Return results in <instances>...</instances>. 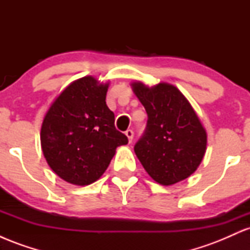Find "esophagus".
Masks as SVG:
<instances>
[{
    "instance_id": "esophagus-1",
    "label": "esophagus",
    "mask_w": 250,
    "mask_h": 250,
    "mask_svg": "<svg viewBox=\"0 0 250 250\" xmlns=\"http://www.w3.org/2000/svg\"><path fill=\"white\" fill-rule=\"evenodd\" d=\"M125 135H127L128 137V141L131 142L133 141V137H134V131L131 130V129H128V130H125Z\"/></svg>"
}]
</instances>
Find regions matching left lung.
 Listing matches in <instances>:
<instances>
[{
    "mask_svg": "<svg viewBox=\"0 0 250 250\" xmlns=\"http://www.w3.org/2000/svg\"><path fill=\"white\" fill-rule=\"evenodd\" d=\"M134 93L147 111L145 133L134 150L156 182L170 186L187 179L202 161L207 134L182 93L160 83L153 88L133 83Z\"/></svg>",
    "mask_w": 250,
    "mask_h": 250,
    "instance_id": "left-lung-1",
    "label": "left lung"
}]
</instances>
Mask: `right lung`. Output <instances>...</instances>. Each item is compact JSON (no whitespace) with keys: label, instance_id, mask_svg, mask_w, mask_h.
<instances>
[{"label":"right lung","instance_id":"right-lung-1","mask_svg":"<svg viewBox=\"0 0 250 250\" xmlns=\"http://www.w3.org/2000/svg\"><path fill=\"white\" fill-rule=\"evenodd\" d=\"M108 84L85 76L62 91L45 114L41 146L49 167L67 182L87 186L108 168L128 137L115 128L105 104Z\"/></svg>","mask_w":250,"mask_h":250}]
</instances>
